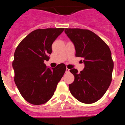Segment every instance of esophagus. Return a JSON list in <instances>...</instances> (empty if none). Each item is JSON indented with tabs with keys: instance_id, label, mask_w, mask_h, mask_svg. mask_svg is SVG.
<instances>
[{
	"instance_id": "1",
	"label": "esophagus",
	"mask_w": 125,
	"mask_h": 125,
	"mask_svg": "<svg viewBox=\"0 0 125 125\" xmlns=\"http://www.w3.org/2000/svg\"><path fill=\"white\" fill-rule=\"evenodd\" d=\"M69 69L66 68V73H69Z\"/></svg>"
}]
</instances>
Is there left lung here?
Returning <instances> with one entry per match:
<instances>
[{
  "label": "left lung",
  "instance_id": "1",
  "mask_svg": "<svg viewBox=\"0 0 125 125\" xmlns=\"http://www.w3.org/2000/svg\"><path fill=\"white\" fill-rule=\"evenodd\" d=\"M64 32L74 44L76 56L82 58L84 64L79 73L76 69L70 70L74 76L73 82L69 84L70 92L81 102H96L104 95L112 81L113 62L110 49L89 30L66 28Z\"/></svg>",
  "mask_w": 125,
  "mask_h": 125
}]
</instances>
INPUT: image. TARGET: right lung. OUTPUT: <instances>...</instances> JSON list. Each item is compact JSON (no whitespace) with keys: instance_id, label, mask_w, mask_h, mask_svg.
<instances>
[{"instance_id":"add662e5","label":"right lung","mask_w":125,"mask_h":125,"mask_svg":"<svg viewBox=\"0 0 125 125\" xmlns=\"http://www.w3.org/2000/svg\"><path fill=\"white\" fill-rule=\"evenodd\" d=\"M64 28L40 29L31 31L17 47L12 66L15 82L21 95L35 105L46 103L53 95L66 71L63 63L49 68L48 61L53 42Z\"/></svg>"}]
</instances>
